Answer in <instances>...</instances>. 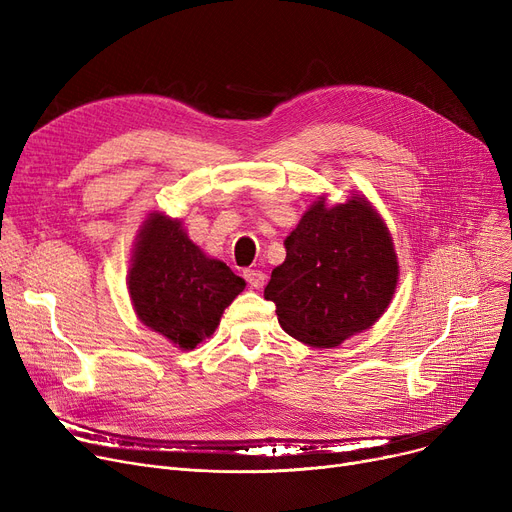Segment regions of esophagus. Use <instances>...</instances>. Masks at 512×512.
Wrapping results in <instances>:
<instances>
[{"label": "esophagus", "mask_w": 512, "mask_h": 512, "mask_svg": "<svg viewBox=\"0 0 512 512\" xmlns=\"http://www.w3.org/2000/svg\"><path fill=\"white\" fill-rule=\"evenodd\" d=\"M242 276H245V280H247L253 288H263V286H265V280H267V276H265L263 272H259V270H245V272H242Z\"/></svg>", "instance_id": "34e87169"}]
</instances>
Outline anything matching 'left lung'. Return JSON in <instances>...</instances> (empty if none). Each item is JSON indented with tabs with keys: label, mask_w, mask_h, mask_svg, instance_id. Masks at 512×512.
Listing matches in <instances>:
<instances>
[{
	"label": "left lung",
	"mask_w": 512,
	"mask_h": 512,
	"mask_svg": "<svg viewBox=\"0 0 512 512\" xmlns=\"http://www.w3.org/2000/svg\"><path fill=\"white\" fill-rule=\"evenodd\" d=\"M286 259L263 297L286 334L332 348L371 328L388 309L398 261L388 226L357 195L334 207L319 197L284 240Z\"/></svg>",
	"instance_id": "8db88e82"
}]
</instances>
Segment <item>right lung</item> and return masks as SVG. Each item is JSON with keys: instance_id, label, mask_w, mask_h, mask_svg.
<instances>
[{"instance_id": "add662e5", "label": "right lung", "mask_w": 512, "mask_h": 512, "mask_svg": "<svg viewBox=\"0 0 512 512\" xmlns=\"http://www.w3.org/2000/svg\"><path fill=\"white\" fill-rule=\"evenodd\" d=\"M224 261L207 257L180 220L149 213L134 242L128 292L137 317L182 351H193L245 290Z\"/></svg>"}]
</instances>
